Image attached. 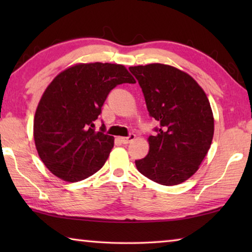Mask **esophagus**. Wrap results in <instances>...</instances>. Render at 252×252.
I'll return each mask as SVG.
<instances>
[{
  "instance_id": "34e87169",
  "label": "esophagus",
  "mask_w": 252,
  "mask_h": 252,
  "mask_svg": "<svg viewBox=\"0 0 252 252\" xmlns=\"http://www.w3.org/2000/svg\"><path fill=\"white\" fill-rule=\"evenodd\" d=\"M134 139H135V134H133V133H131V134H129L127 136H121V138H119V140H120V141L123 144L130 143L131 141H133Z\"/></svg>"
}]
</instances>
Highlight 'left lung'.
Segmentation results:
<instances>
[{
    "instance_id": "left-lung-1",
    "label": "left lung",
    "mask_w": 252,
    "mask_h": 252,
    "mask_svg": "<svg viewBox=\"0 0 252 252\" xmlns=\"http://www.w3.org/2000/svg\"><path fill=\"white\" fill-rule=\"evenodd\" d=\"M129 70L142 89L149 116L159 122L148 139V156L135 160L136 169L160 185H179L197 171L210 149L215 121L208 97L173 66L153 63Z\"/></svg>"
}]
</instances>
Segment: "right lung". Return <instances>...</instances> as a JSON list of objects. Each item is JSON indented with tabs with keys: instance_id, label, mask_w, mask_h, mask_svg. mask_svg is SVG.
<instances>
[{
	"instance_id": "obj_1",
	"label": "right lung",
	"mask_w": 252,
	"mask_h": 252,
	"mask_svg": "<svg viewBox=\"0 0 252 252\" xmlns=\"http://www.w3.org/2000/svg\"><path fill=\"white\" fill-rule=\"evenodd\" d=\"M135 83L123 65L76 64L63 71L42 95L34 117L37 153L51 172L69 182L84 180L103 167L114 138L94 121L111 90Z\"/></svg>"
}]
</instances>
